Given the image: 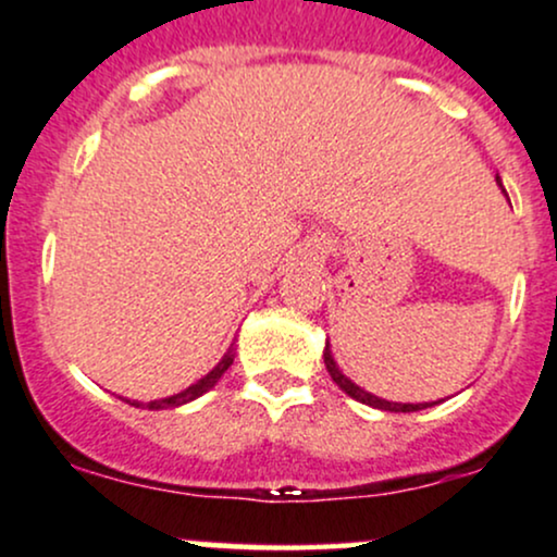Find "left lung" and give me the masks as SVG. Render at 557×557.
I'll use <instances>...</instances> for the list:
<instances>
[{
    "label": "left lung",
    "instance_id": "1",
    "mask_svg": "<svg viewBox=\"0 0 557 557\" xmlns=\"http://www.w3.org/2000/svg\"><path fill=\"white\" fill-rule=\"evenodd\" d=\"M324 367H327L332 382H335V385L341 387L345 395H350V398H356L359 403H367V406H372V408H382V411H389V413H411V411H421V408L434 406V403H393V400L376 398V395L367 393V389H361L359 385H356V382H350L348 376H345L341 369H337V363L330 354V345L324 348Z\"/></svg>",
    "mask_w": 557,
    "mask_h": 557
}]
</instances>
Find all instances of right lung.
Returning <instances> with one entry per match:
<instances>
[{
    "mask_svg": "<svg viewBox=\"0 0 557 557\" xmlns=\"http://www.w3.org/2000/svg\"><path fill=\"white\" fill-rule=\"evenodd\" d=\"M233 359H235V348H233V345H230V350L225 354V359H222L220 363H216V367H214L212 372H209L207 376H203V380H198L196 385H190L188 389H183V393L170 395V398H162V400H151V403H146L144 408H149V411H159V408H177V406H183V403L196 400L198 395L209 393V389H212V387L216 385V382H220V376L227 372L230 363H233ZM133 406L140 408V403H133Z\"/></svg>",
    "mask_w": 557,
    "mask_h": 557,
    "instance_id": "right-lung-1",
    "label": "right lung"
}]
</instances>
